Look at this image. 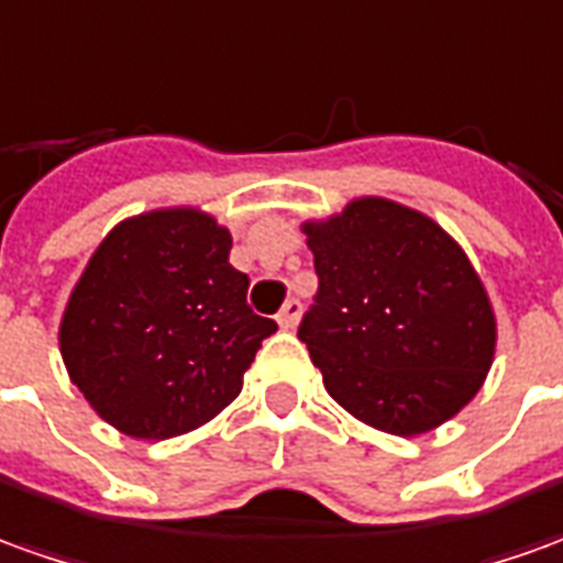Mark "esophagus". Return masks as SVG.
Wrapping results in <instances>:
<instances>
[{
    "label": "esophagus",
    "mask_w": 563,
    "mask_h": 563,
    "mask_svg": "<svg viewBox=\"0 0 563 563\" xmlns=\"http://www.w3.org/2000/svg\"><path fill=\"white\" fill-rule=\"evenodd\" d=\"M298 317H301V301L289 298V301H286V305L280 308V313H277V323H280V330H296Z\"/></svg>",
    "instance_id": "34e87169"
}]
</instances>
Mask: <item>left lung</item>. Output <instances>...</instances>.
Returning <instances> with one entry per match:
<instances>
[{"instance_id":"8db88e82","label":"left lung","mask_w":563,"mask_h":563,"mask_svg":"<svg viewBox=\"0 0 563 563\" xmlns=\"http://www.w3.org/2000/svg\"><path fill=\"white\" fill-rule=\"evenodd\" d=\"M301 231L320 289L298 339L332 400L400 438L453 419L496 354V313L462 246L385 197L351 200Z\"/></svg>"}]
</instances>
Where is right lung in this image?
<instances>
[{"label": "right lung", "mask_w": 563, "mask_h": 563, "mask_svg": "<svg viewBox=\"0 0 563 563\" xmlns=\"http://www.w3.org/2000/svg\"><path fill=\"white\" fill-rule=\"evenodd\" d=\"M231 231L194 206L125 218L60 317L70 382L104 422L144 441L206 426L243 388L277 323L246 305Z\"/></svg>", "instance_id": "obj_1"}]
</instances>
